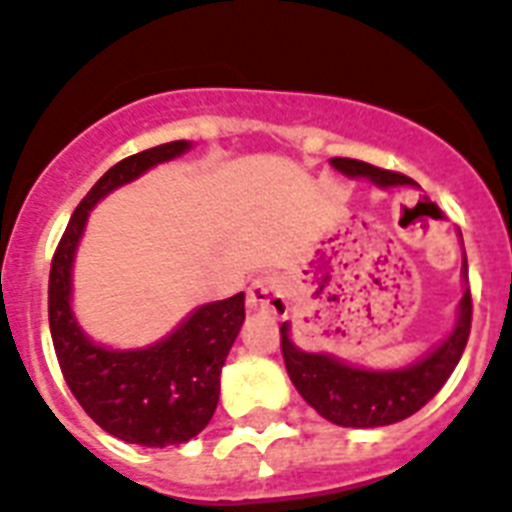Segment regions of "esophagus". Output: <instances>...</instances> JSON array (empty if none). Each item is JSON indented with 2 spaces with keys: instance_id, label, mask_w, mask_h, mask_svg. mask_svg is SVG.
<instances>
[{
  "instance_id": "obj_1",
  "label": "esophagus",
  "mask_w": 512,
  "mask_h": 512,
  "mask_svg": "<svg viewBox=\"0 0 512 512\" xmlns=\"http://www.w3.org/2000/svg\"><path fill=\"white\" fill-rule=\"evenodd\" d=\"M247 307H249V313L284 318V315L289 313L286 284L278 276L255 278L247 289Z\"/></svg>"
}]
</instances>
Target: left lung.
I'll list each match as a JSON object with an SVG mask.
<instances>
[{"instance_id":"obj_1","label":"left lung","mask_w":512,"mask_h":512,"mask_svg":"<svg viewBox=\"0 0 512 512\" xmlns=\"http://www.w3.org/2000/svg\"><path fill=\"white\" fill-rule=\"evenodd\" d=\"M331 168L347 178L371 181L376 189L413 184L407 176L350 157H331ZM460 281H463V297L455 310L452 331L426 355L402 368H365L328 352H307L292 339V323H281V352H284L286 373L302 394V400L321 418L344 429H378L418 413L455 371L471 334V292H468L465 249Z\"/></svg>"}]
</instances>
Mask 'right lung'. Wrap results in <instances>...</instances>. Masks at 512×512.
Masks as SVG:
<instances>
[{"label": "right lung", "instance_id": "1", "mask_svg": "<svg viewBox=\"0 0 512 512\" xmlns=\"http://www.w3.org/2000/svg\"><path fill=\"white\" fill-rule=\"evenodd\" d=\"M194 147L170 141L112 165L81 199L49 270V328L62 376L89 418L141 447L184 444L205 429L220 397V371L244 323V292L194 307L147 347L94 342L73 310V265L91 210L120 186Z\"/></svg>", "mask_w": 512, "mask_h": 512}]
</instances>
